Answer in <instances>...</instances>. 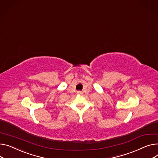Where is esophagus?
<instances>
[{"instance_id": "obj_1", "label": "esophagus", "mask_w": 158, "mask_h": 158, "mask_svg": "<svg viewBox=\"0 0 158 158\" xmlns=\"http://www.w3.org/2000/svg\"><path fill=\"white\" fill-rule=\"evenodd\" d=\"M77 93L78 94H82V92L81 91H77Z\"/></svg>"}]
</instances>
